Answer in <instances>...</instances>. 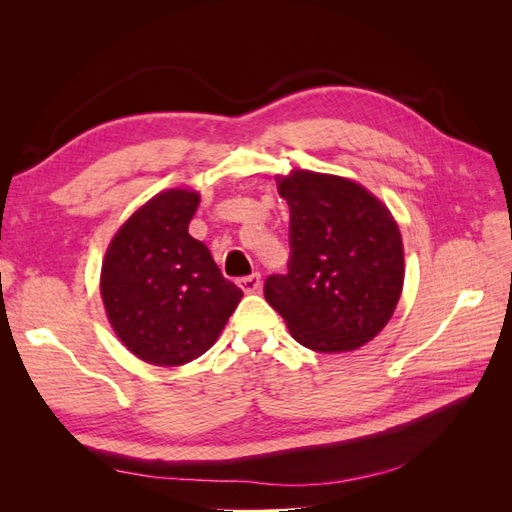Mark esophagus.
I'll list each match as a JSON object with an SVG mask.
<instances>
[{
	"label": "esophagus",
	"mask_w": 512,
	"mask_h": 512,
	"mask_svg": "<svg viewBox=\"0 0 512 512\" xmlns=\"http://www.w3.org/2000/svg\"><path fill=\"white\" fill-rule=\"evenodd\" d=\"M239 284H241V288H243L245 292H256V290L260 288L262 280H260V275H258V273H254V275H247V277H243V280H241Z\"/></svg>",
	"instance_id": "34e87169"
}]
</instances>
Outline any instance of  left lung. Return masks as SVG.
I'll use <instances>...</instances> for the list:
<instances>
[{
	"mask_svg": "<svg viewBox=\"0 0 512 512\" xmlns=\"http://www.w3.org/2000/svg\"><path fill=\"white\" fill-rule=\"evenodd\" d=\"M290 207V265L271 275L267 303L290 335L316 352L371 342L404 290V241L378 196L348 177L294 168L275 175Z\"/></svg>",
	"mask_w": 512,
	"mask_h": 512,
	"instance_id": "1",
	"label": "left lung"
}]
</instances>
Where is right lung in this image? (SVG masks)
Instances as JSON below:
<instances>
[{"label":"right lung","instance_id":"add662e5","mask_svg":"<svg viewBox=\"0 0 512 512\" xmlns=\"http://www.w3.org/2000/svg\"><path fill=\"white\" fill-rule=\"evenodd\" d=\"M198 203L190 188L149 198L119 226L102 260L106 318L149 365L179 367L205 354L243 297L188 232Z\"/></svg>","mask_w":512,"mask_h":512}]
</instances>
